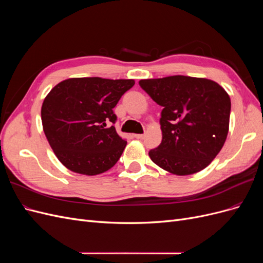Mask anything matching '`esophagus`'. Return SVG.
<instances>
[{
    "instance_id": "obj_1",
    "label": "esophagus",
    "mask_w": 263,
    "mask_h": 263,
    "mask_svg": "<svg viewBox=\"0 0 263 263\" xmlns=\"http://www.w3.org/2000/svg\"><path fill=\"white\" fill-rule=\"evenodd\" d=\"M134 136H135V138H137V139H142L145 137V135L144 134H135Z\"/></svg>"
}]
</instances>
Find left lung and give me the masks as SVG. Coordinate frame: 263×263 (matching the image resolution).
<instances>
[{"instance_id": "1", "label": "left lung", "mask_w": 263, "mask_h": 263, "mask_svg": "<svg viewBox=\"0 0 263 263\" xmlns=\"http://www.w3.org/2000/svg\"><path fill=\"white\" fill-rule=\"evenodd\" d=\"M139 85L162 106V141L149 151L157 165L177 176L205 169L225 144L230 98L204 78L171 76L140 80Z\"/></svg>"}]
</instances>
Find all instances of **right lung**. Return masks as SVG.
Masks as SVG:
<instances>
[{"label": "right lung", "mask_w": 263, "mask_h": 263, "mask_svg": "<svg viewBox=\"0 0 263 263\" xmlns=\"http://www.w3.org/2000/svg\"><path fill=\"white\" fill-rule=\"evenodd\" d=\"M134 84L124 79L71 78L48 93L42 106L43 128L66 168L97 176L118 161L127 141L113 126L117 119L113 108Z\"/></svg>", "instance_id": "right-lung-1"}]
</instances>
